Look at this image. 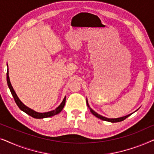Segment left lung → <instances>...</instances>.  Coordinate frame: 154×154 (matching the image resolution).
<instances>
[{
    "instance_id": "8db88e82",
    "label": "left lung",
    "mask_w": 154,
    "mask_h": 154,
    "mask_svg": "<svg viewBox=\"0 0 154 154\" xmlns=\"http://www.w3.org/2000/svg\"><path fill=\"white\" fill-rule=\"evenodd\" d=\"M86 103H87L88 107L90 109V112H91V113H92V114H93V115L94 116H96L97 118H98V119L102 120V121L111 122V123H117V122L123 121H124V120H125V119H127V118H128V116H130L132 114V113H130V114H128V115H127V116H125L117 118V119H108V118H106V117H104V116H101V115H100V114H98V113H96L95 111H94V110H92V109L90 107V105H89V104H88V100H86Z\"/></svg>"
}]
</instances>
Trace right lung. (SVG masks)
<instances>
[{"instance_id":"1","label":"right lung","mask_w":154,"mask_h":154,"mask_svg":"<svg viewBox=\"0 0 154 154\" xmlns=\"http://www.w3.org/2000/svg\"><path fill=\"white\" fill-rule=\"evenodd\" d=\"M7 66H8V64H7ZM7 83H8V87H9L10 92H11V93H12V95L14 97V101H15L17 105L19 106V108H20L22 111H24V112L27 113L28 115L31 116V117L34 118V119H45V118L53 116H54V115H57V114H58V113H60L61 111H62L63 108H64V106L65 105V102H66V96L64 97V100H63V101L60 104V106H59L58 107H57L54 110L48 111V112H45V113L37 112V111H35L34 110H33V109H30L29 107L26 106V105L23 104V103L21 102V100H20V99H19L18 96L17 95L16 92L14 90L13 88H12L11 83H10V78H9V71H8H8H7Z\"/></svg>"}]
</instances>
